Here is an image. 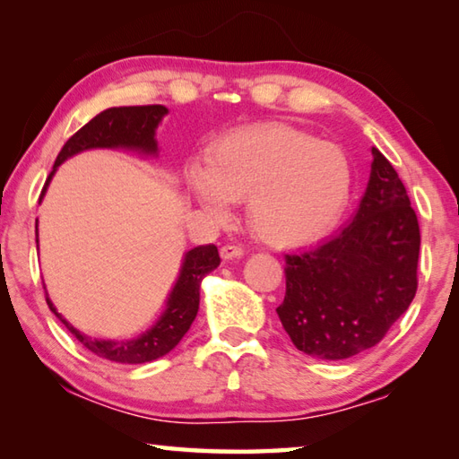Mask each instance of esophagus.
Wrapping results in <instances>:
<instances>
[{"mask_svg":"<svg viewBox=\"0 0 459 459\" xmlns=\"http://www.w3.org/2000/svg\"><path fill=\"white\" fill-rule=\"evenodd\" d=\"M245 251H243V247L240 245H224L222 248H221V257L224 259V261H230V259H237V257H240V255H243Z\"/></svg>","mask_w":459,"mask_h":459,"instance_id":"1","label":"esophagus"}]
</instances>
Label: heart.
Returning a JSON list of instances; mask_svg holds the SVG:
<instances>
[{"label":"heart","instance_id":"1","mask_svg":"<svg viewBox=\"0 0 459 459\" xmlns=\"http://www.w3.org/2000/svg\"><path fill=\"white\" fill-rule=\"evenodd\" d=\"M190 190L208 212L227 216L229 200L247 204L248 227L271 245L322 237L351 196V161L338 145L281 123L224 135L208 166H192Z\"/></svg>","mask_w":459,"mask_h":459}]
</instances>
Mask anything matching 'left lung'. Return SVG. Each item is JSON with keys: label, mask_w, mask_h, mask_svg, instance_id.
Masks as SVG:
<instances>
[{"label": "left lung", "mask_w": 459, "mask_h": 459, "mask_svg": "<svg viewBox=\"0 0 459 459\" xmlns=\"http://www.w3.org/2000/svg\"><path fill=\"white\" fill-rule=\"evenodd\" d=\"M372 158L352 221L314 248L285 255L277 316L295 348L322 360L377 346L417 291V214L391 161L377 147Z\"/></svg>", "instance_id": "8db88e82"}]
</instances>
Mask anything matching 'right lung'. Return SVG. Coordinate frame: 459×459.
I'll use <instances>...</instances> for the list:
<instances>
[{
	"label": "right lung",
	"instance_id": "1",
	"mask_svg": "<svg viewBox=\"0 0 459 459\" xmlns=\"http://www.w3.org/2000/svg\"><path fill=\"white\" fill-rule=\"evenodd\" d=\"M168 115L164 105H143V107H111L92 117L87 126L81 127L62 147L54 168L44 184L40 200L46 194V188L56 174L58 166L73 155L105 147V150H129L143 155H158V142H155V129ZM36 245H38V221H36ZM221 265L219 248L214 245H200L184 255L180 275L174 290L169 291L164 314L158 317L150 330L139 333L131 340H100L91 338L68 324L46 293V304L50 312L66 325V330L89 348L92 354L100 359L121 362V364H143L155 359H161L169 351H174L184 333L190 330L194 317L198 314L200 304V283L211 271ZM46 290V287H44Z\"/></svg>",
	"mask_w": 459,
	"mask_h": 459
}]
</instances>
